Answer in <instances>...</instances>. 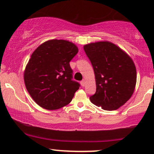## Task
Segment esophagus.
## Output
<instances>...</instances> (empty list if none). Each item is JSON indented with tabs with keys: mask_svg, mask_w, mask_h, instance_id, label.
Listing matches in <instances>:
<instances>
[{
	"mask_svg": "<svg viewBox=\"0 0 154 154\" xmlns=\"http://www.w3.org/2000/svg\"><path fill=\"white\" fill-rule=\"evenodd\" d=\"M80 84H81V85L82 86V87H84L85 85V79H82V80L81 81Z\"/></svg>",
	"mask_w": 154,
	"mask_h": 154,
	"instance_id": "1",
	"label": "esophagus"
}]
</instances>
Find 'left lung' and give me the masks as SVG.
I'll return each mask as SVG.
<instances>
[{"mask_svg": "<svg viewBox=\"0 0 154 154\" xmlns=\"http://www.w3.org/2000/svg\"><path fill=\"white\" fill-rule=\"evenodd\" d=\"M94 70L96 91L90 97L103 110L119 109L130 99L135 90L137 73L131 58L109 42H97L84 46Z\"/></svg>", "mask_w": 154, "mask_h": 154, "instance_id": "1", "label": "left lung"}]
</instances>
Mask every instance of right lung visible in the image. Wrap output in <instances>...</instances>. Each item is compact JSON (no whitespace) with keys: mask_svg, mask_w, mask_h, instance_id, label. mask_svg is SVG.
Instances as JSON below:
<instances>
[{"mask_svg":"<svg viewBox=\"0 0 154 154\" xmlns=\"http://www.w3.org/2000/svg\"><path fill=\"white\" fill-rule=\"evenodd\" d=\"M78 53L67 40H51L40 45L32 54L24 74L28 93L40 106L55 110L72 101L80 87L73 80L69 62Z\"/></svg>","mask_w":154,"mask_h":154,"instance_id":"obj_1","label":"right lung"}]
</instances>
